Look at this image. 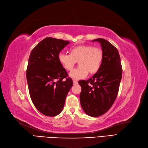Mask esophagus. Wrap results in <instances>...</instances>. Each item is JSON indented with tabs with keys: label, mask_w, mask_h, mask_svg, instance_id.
<instances>
[{
	"label": "esophagus",
	"mask_w": 148,
	"mask_h": 148,
	"mask_svg": "<svg viewBox=\"0 0 148 148\" xmlns=\"http://www.w3.org/2000/svg\"><path fill=\"white\" fill-rule=\"evenodd\" d=\"M73 83H74V85H76V84H77V80H73Z\"/></svg>",
	"instance_id": "obj_1"
}]
</instances>
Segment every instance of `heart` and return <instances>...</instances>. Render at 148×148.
Listing matches in <instances>:
<instances>
[{
  "label": "heart",
  "instance_id": "1",
  "mask_svg": "<svg viewBox=\"0 0 148 148\" xmlns=\"http://www.w3.org/2000/svg\"><path fill=\"white\" fill-rule=\"evenodd\" d=\"M70 54L60 53L58 56L59 62L67 71L73 70L76 61L79 66L70 74L72 79L84 78L88 72L90 75L96 74L101 66L103 52L101 48L93 47L92 45H80L70 48Z\"/></svg>",
  "mask_w": 148,
  "mask_h": 148
}]
</instances>
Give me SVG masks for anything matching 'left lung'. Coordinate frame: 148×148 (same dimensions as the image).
Wrapping results in <instances>:
<instances>
[{"label":"left lung","instance_id":"1","mask_svg":"<svg viewBox=\"0 0 148 148\" xmlns=\"http://www.w3.org/2000/svg\"><path fill=\"white\" fill-rule=\"evenodd\" d=\"M99 42L103 52V60L99 71L88 80L78 83L82 87L80 103L83 111L92 117H98L111 108L117 97L122 76L119 51L107 40Z\"/></svg>","mask_w":148,"mask_h":148}]
</instances>
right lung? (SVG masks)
Segmentation results:
<instances>
[{"label": "right lung", "instance_id": "1", "mask_svg": "<svg viewBox=\"0 0 148 148\" xmlns=\"http://www.w3.org/2000/svg\"><path fill=\"white\" fill-rule=\"evenodd\" d=\"M69 41L47 37L32 50L26 70L31 100L38 111L55 116L62 111L73 82L59 62V53Z\"/></svg>", "mask_w": 148, "mask_h": 148}]
</instances>
